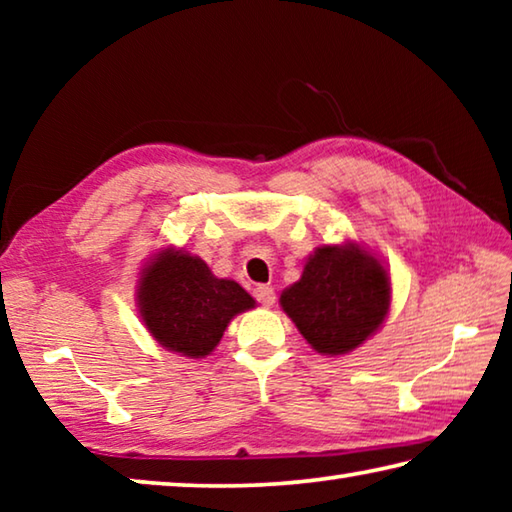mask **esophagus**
Segmentation results:
<instances>
[{"label":"esophagus","mask_w":512,"mask_h":512,"mask_svg":"<svg viewBox=\"0 0 512 512\" xmlns=\"http://www.w3.org/2000/svg\"><path fill=\"white\" fill-rule=\"evenodd\" d=\"M253 296L259 305H264V307H271L275 302V291H273V287H266V284H259V287H255Z\"/></svg>","instance_id":"34e87169"}]
</instances>
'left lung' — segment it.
Returning <instances> with one entry per match:
<instances>
[{"instance_id":"1","label":"left lung","mask_w":512,"mask_h":512,"mask_svg":"<svg viewBox=\"0 0 512 512\" xmlns=\"http://www.w3.org/2000/svg\"><path fill=\"white\" fill-rule=\"evenodd\" d=\"M280 305L311 348L345 354L381 325L391 305V282L375 257L357 246H323Z\"/></svg>"}]
</instances>
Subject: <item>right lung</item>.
Here are the masks:
<instances>
[{
	"mask_svg": "<svg viewBox=\"0 0 512 512\" xmlns=\"http://www.w3.org/2000/svg\"><path fill=\"white\" fill-rule=\"evenodd\" d=\"M250 307L255 300L237 282L219 280L203 259L183 250H164L144 268V323L155 341L185 357L210 354L230 320Z\"/></svg>",
	"mask_w": 512,
	"mask_h": 512,
	"instance_id": "1",
	"label": "right lung"
}]
</instances>
